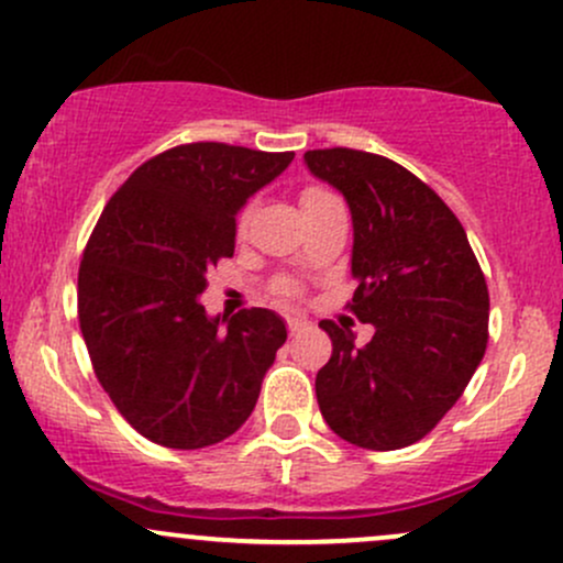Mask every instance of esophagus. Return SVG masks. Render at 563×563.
Returning <instances> with one entry per match:
<instances>
[{
	"mask_svg": "<svg viewBox=\"0 0 563 563\" xmlns=\"http://www.w3.org/2000/svg\"><path fill=\"white\" fill-rule=\"evenodd\" d=\"M305 320H301V318H288V331H291V336H294V333H299L301 329H305Z\"/></svg>",
	"mask_w": 563,
	"mask_h": 563,
	"instance_id": "1",
	"label": "esophagus"
}]
</instances>
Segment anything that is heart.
I'll use <instances>...</instances> for the list:
<instances>
[{
    "label": "heart",
    "mask_w": 563,
    "mask_h": 563,
    "mask_svg": "<svg viewBox=\"0 0 563 563\" xmlns=\"http://www.w3.org/2000/svg\"><path fill=\"white\" fill-rule=\"evenodd\" d=\"M329 195V191H323V189H318V187H310V189H305L301 191V206H307V202H314V200H320V197H325ZM277 294L283 296V299H294L296 296V286L294 283H280V286H277Z\"/></svg>",
    "instance_id": "b5f03b06"
}]
</instances>
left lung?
<instances>
[{
    "instance_id": "1",
    "label": "left lung",
    "mask_w": 563,
    "mask_h": 563,
    "mask_svg": "<svg viewBox=\"0 0 563 563\" xmlns=\"http://www.w3.org/2000/svg\"><path fill=\"white\" fill-rule=\"evenodd\" d=\"M352 213L350 312L374 325L323 320L331 361L314 376L329 428L374 452L417 443L465 393L489 339V288L452 208L393 159L357 150L305 154Z\"/></svg>"
}]
</instances>
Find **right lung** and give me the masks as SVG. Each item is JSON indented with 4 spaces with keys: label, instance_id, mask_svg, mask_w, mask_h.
<instances>
[{
    "label": "right lung",
    "instance_id": "right-lung-1",
    "mask_svg": "<svg viewBox=\"0 0 563 563\" xmlns=\"http://www.w3.org/2000/svg\"><path fill=\"white\" fill-rule=\"evenodd\" d=\"M294 152L181 144L146 159L103 208L77 280L98 382L150 441L206 449L251 417L288 331L262 307L206 312L208 269L234 253L238 213Z\"/></svg>",
    "mask_w": 563,
    "mask_h": 563
}]
</instances>
